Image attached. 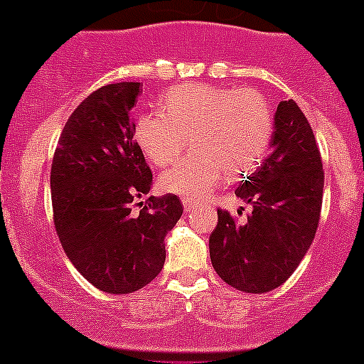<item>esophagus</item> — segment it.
Here are the masks:
<instances>
[{
  "mask_svg": "<svg viewBox=\"0 0 364 364\" xmlns=\"http://www.w3.org/2000/svg\"><path fill=\"white\" fill-rule=\"evenodd\" d=\"M182 205H184V211L188 213V211H191L193 208H195V202H193V200H189V198H182Z\"/></svg>",
  "mask_w": 364,
  "mask_h": 364,
  "instance_id": "1",
  "label": "esophagus"
}]
</instances>
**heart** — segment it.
I'll list each match as a JSON object with an SVG mask.
<instances>
[{
	"instance_id": "obj_1",
	"label": "heart",
	"mask_w": 364,
	"mask_h": 364,
	"mask_svg": "<svg viewBox=\"0 0 364 364\" xmlns=\"http://www.w3.org/2000/svg\"><path fill=\"white\" fill-rule=\"evenodd\" d=\"M162 112L139 117L135 141L146 159L166 166L189 142L195 149L160 175L168 193L202 198L223 180L255 171L265 159L274 115L263 93L252 88L182 85L171 88Z\"/></svg>"
}]
</instances>
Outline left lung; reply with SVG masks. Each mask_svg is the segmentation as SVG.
<instances>
[{
  "label": "left lung",
  "mask_w": 364,
  "mask_h": 364,
  "mask_svg": "<svg viewBox=\"0 0 364 364\" xmlns=\"http://www.w3.org/2000/svg\"><path fill=\"white\" fill-rule=\"evenodd\" d=\"M272 153L236 189L252 205L238 225L218 209L209 236L216 274L242 292L263 294L289 279L306 255L321 213V155L306 117L292 99L282 101L274 115Z\"/></svg>",
  "instance_id": "left-lung-1"
}]
</instances>
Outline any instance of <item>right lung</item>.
Segmentation results:
<instances>
[{
  "mask_svg": "<svg viewBox=\"0 0 364 364\" xmlns=\"http://www.w3.org/2000/svg\"><path fill=\"white\" fill-rule=\"evenodd\" d=\"M141 82L99 88L70 115L53 153V223L73 267L99 291L129 294L159 276L164 238L182 216L176 195L149 196L153 175L139 148L133 106Z\"/></svg>",
  "mask_w": 364,
  "mask_h": 364,
  "instance_id": "right-lung-1",
  "label": "right lung"
}]
</instances>
